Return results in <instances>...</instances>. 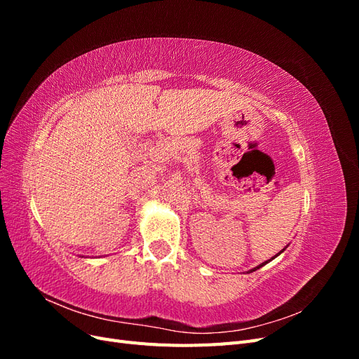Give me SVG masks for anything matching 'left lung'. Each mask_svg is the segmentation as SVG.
<instances>
[{
    "instance_id": "1",
    "label": "left lung",
    "mask_w": 359,
    "mask_h": 359,
    "mask_svg": "<svg viewBox=\"0 0 359 359\" xmlns=\"http://www.w3.org/2000/svg\"><path fill=\"white\" fill-rule=\"evenodd\" d=\"M286 248H287V245H286V247H285V248H281V250H280V252H278V253H277V255H276V256H273V257H271V259H268V260H265V262H262V264H260V265H257V266H255V268H253V269H250V271H248V273H253V271H256V269H259V268H260V266H264V265H265V264H268V262H269V260H273V259H274V257H277V256H278V255H280V253H281V252H285V250H286Z\"/></svg>"
}]
</instances>
